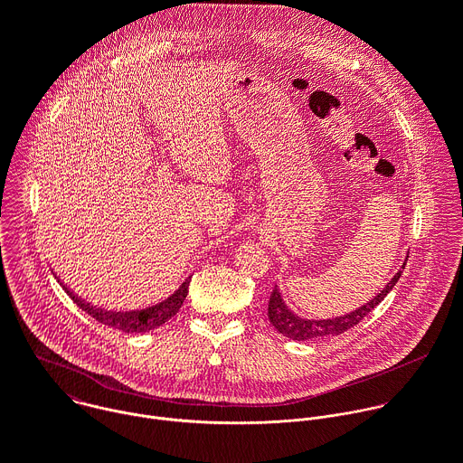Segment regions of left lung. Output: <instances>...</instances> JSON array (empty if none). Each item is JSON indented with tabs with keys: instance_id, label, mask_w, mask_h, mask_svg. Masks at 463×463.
<instances>
[{
	"instance_id": "obj_1",
	"label": "left lung",
	"mask_w": 463,
	"mask_h": 463,
	"mask_svg": "<svg viewBox=\"0 0 463 463\" xmlns=\"http://www.w3.org/2000/svg\"><path fill=\"white\" fill-rule=\"evenodd\" d=\"M405 258L402 269L395 273L390 282L383 288L381 293H377L372 300H368L366 304H363L361 307L341 315V317H332V318H304L300 315H297L284 300L279 286H275L271 298H269V306H268V317L269 322L275 326V329L279 334L286 335L288 339L293 341H311V339H322V337H332V335H341L345 332H348L350 327H354L355 324H359L390 291L392 288L398 284L405 266H407Z\"/></svg>"
}]
</instances>
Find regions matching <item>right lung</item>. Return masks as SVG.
Returning a JSON list of instances; mask_svg holds the SVG:
<instances>
[{"instance_id":"1","label":"right lung","mask_w":463,"mask_h":463,"mask_svg":"<svg viewBox=\"0 0 463 463\" xmlns=\"http://www.w3.org/2000/svg\"><path fill=\"white\" fill-rule=\"evenodd\" d=\"M52 275L60 282L63 291L70 295V298L82 311L91 315L100 324L120 329V332H124V334H146V332H150V329H156V327L163 326L166 320H170L179 311V307L183 306V302L188 295L190 280H192V275L186 277L184 282L170 297H166L165 300H161L156 306H148V307H143V309H129V311H113V309L97 307L91 302H86L75 291H71L68 284H63L56 273H52Z\"/></svg>"}]
</instances>
